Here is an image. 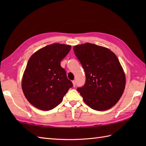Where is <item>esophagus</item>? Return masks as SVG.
Here are the masks:
<instances>
[{
  "label": "esophagus",
  "mask_w": 146,
  "mask_h": 146,
  "mask_svg": "<svg viewBox=\"0 0 146 146\" xmlns=\"http://www.w3.org/2000/svg\"><path fill=\"white\" fill-rule=\"evenodd\" d=\"M76 81H75V80H73V85L74 87H75V86H76Z\"/></svg>",
  "instance_id": "obj_1"
}]
</instances>
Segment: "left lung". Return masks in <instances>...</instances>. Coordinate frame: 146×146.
<instances>
[{
	"label": "left lung",
	"instance_id": "8db88e82",
	"mask_svg": "<svg viewBox=\"0 0 146 146\" xmlns=\"http://www.w3.org/2000/svg\"><path fill=\"white\" fill-rule=\"evenodd\" d=\"M73 50L85 73L84 85L77 88L85 104L98 111L114 106L125 86V74L116 55L109 49L88 42L74 46Z\"/></svg>",
	"mask_w": 146,
	"mask_h": 146
}]
</instances>
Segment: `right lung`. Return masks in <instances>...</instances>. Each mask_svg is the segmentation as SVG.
Listing matches in <instances>:
<instances>
[{
    "label": "right lung",
    "mask_w": 146,
    "mask_h": 146,
    "mask_svg": "<svg viewBox=\"0 0 146 146\" xmlns=\"http://www.w3.org/2000/svg\"><path fill=\"white\" fill-rule=\"evenodd\" d=\"M70 49L71 46L54 43L39 49L27 62L22 88L27 100L38 109L55 108L73 87L60 64Z\"/></svg>",
    "instance_id": "add662e5"
}]
</instances>
